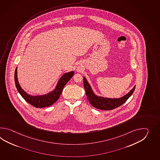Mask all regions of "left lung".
Instances as JSON below:
<instances>
[{"label":"left lung","instance_id":"obj_1","mask_svg":"<svg viewBox=\"0 0 160 160\" xmlns=\"http://www.w3.org/2000/svg\"><path fill=\"white\" fill-rule=\"evenodd\" d=\"M83 86L88 102L95 108L103 110H110L122 105L132 95L136 88V86H134V88L127 94L121 98H103L102 97H98L95 95L92 91V88L85 77L83 78Z\"/></svg>","mask_w":160,"mask_h":160}]
</instances>
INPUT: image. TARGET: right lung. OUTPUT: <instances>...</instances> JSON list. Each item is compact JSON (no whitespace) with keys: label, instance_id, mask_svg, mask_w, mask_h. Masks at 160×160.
Segmentation results:
<instances>
[{"label":"right lung","instance_id":"1","mask_svg":"<svg viewBox=\"0 0 160 160\" xmlns=\"http://www.w3.org/2000/svg\"><path fill=\"white\" fill-rule=\"evenodd\" d=\"M74 74V72H71L66 73L61 78L59 79L56 88L53 92H49L48 94L38 96H32L27 94L24 90L21 88L19 84L17 78V68L15 71V83L18 91L20 93L22 97L28 103L37 108H42L52 105L56 102L61 94L63 88L65 85L72 78Z\"/></svg>","mask_w":160,"mask_h":160}]
</instances>
